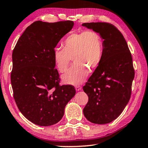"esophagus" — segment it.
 Here are the masks:
<instances>
[{
    "instance_id": "1",
    "label": "esophagus",
    "mask_w": 148,
    "mask_h": 148,
    "mask_svg": "<svg viewBox=\"0 0 148 148\" xmlns=\"http://www.w3.org/2000/svg\"><path fill=\"white\" fill-rule=\"evenodd\" d=\"M75 89H76V91H80V90L82 89V87H81L80 86L77 85V86H75Z\"/></svg>"
}]
</instances>
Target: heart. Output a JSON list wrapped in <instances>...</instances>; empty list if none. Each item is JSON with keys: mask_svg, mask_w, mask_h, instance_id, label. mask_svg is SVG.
I'll return each mask as SVG.
<instances>
[{"mask_svg": "<svg viewBox=\"0 0 148 148\" xmlns=\"http://www.w3.org/2000/svg\"><path fill=\"white\" fill-rule=\"evenodd\" d=\"M63 49H55L53 59L61 73L67 70L72 58L74 64L62 76L66 84L82 83L89 73L88 69L94 70L101 61L103 43L100 34L92 30L74 32L63 41Z\"/></svg>", "mask_w": 148, "mask_h": 148, "instance_id": "1", "label": "heart"}]
</instances>
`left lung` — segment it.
I'll use <instances>...</instances> for the list:
<instances>
[{
    "label": "left lung",
    "mask_w": 148,
    "mask_h": 148,
    "mask_svg": "<svg viewBox=\"0 0 148 148\" xmlns=\"http://www.w3.org/2000/svg\"><path fill=\"white\" fill-rule=\"evenodd\" d=\"M82 26L98 32L103 43L100 64L83 87L89 98L83 112L90 122L107 124L122 113L130 98L135 75L132 54L123 34L112 24L92 22Z\"/></svg>",
    "instance_id": "obj_1"
}]
</instances>
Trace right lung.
Masks as SVG:
<instances>
[{"label": "right lung", "instance_id": "1", "mask_svg": "<svg viewBox=\"0 0 148 148\" xmlns=\"http://www.w3.org/2000/svg\"><path fill=\"white\" fill-rule=\"evenodd\" d=\"M73 21H36L18 40L12 54L11 82L14 99L23 115L35 125L56 124L76 91L60 86L53 52L61 39L73 28Z\"/></svg>", "mask_w": 148, "mask_h": 148}]
</instances>
